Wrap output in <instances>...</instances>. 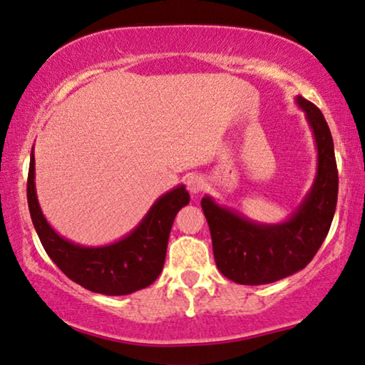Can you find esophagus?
Here are the masks:
<instances>
[{
  "mask_svg": "<svg viewBox=\"0 0 365 365\" xmlns=\"http://www.w3.org/2000/svg\"><path fill=\"white\" fill-rule=\"evenodd\" d=\"M203 187H205V180H203V177H201V175L192 173V175L187 177V188H188L190 193H193V195L200 193L201 190H203Z\"/></svg>",
  "mask_w": 365,
  "mask_h": 365,
  "instance_id": "34e87169",
  "label": "esophagus"
}]
</instances>
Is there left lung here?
Returning <instances> with one entry per match:
<instances>
[{"instance_id":"1","label":"left lung","mask_w":365,"mask_h":365,"mask_svg":"<svg viewBox=\"0 0 365 365\" xmlns=\"http://www.w3.org/2000/svg\"><path fill=\"white\" fill-rule=\"evenodd\" d=\"M315 138L317 173L309 193L286 221L262 224L211 196L201 200L210 225L216 264L237 284L259 286L304 269L331 225L338 201V169L333 138L323 113L304 97H296Z\"/></svg>"}]
</instances>
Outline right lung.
<instances>
[{
  "label": "right lung",
  "instance_id": "add662e5",
  "mask_svg": "<svg viewBox=\"0 0 365 365\" xmlns=\"http://www.w3.org/2000/svg\"><path fill=\"white\" fill-rule=\"evenodd\" d=\"M27 203L40 242L53 263L69 279L88 291L126 296L158 279L165 262L167 242L177 212L190 203L185 185L155 200L141 222L113 244L84 247L65 239L51 227L40 210L36 192L34 148L27 177Z\"/></svg>",
  "mask_w": 365,
  "mask_h": 365
}]
</instances>
